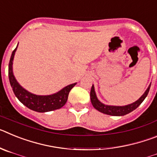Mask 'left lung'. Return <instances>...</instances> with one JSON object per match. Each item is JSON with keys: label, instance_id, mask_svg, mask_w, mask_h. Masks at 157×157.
I'll use <instances>...</instances> for the list:
<instances>
[{"label": "left lung", "instance_id": "1", "mask_svg": "<svg viewBox=\"0 0 157 157\" xmlns=\"http://www.w3.org/2000/svg\"><path fill=\"white\" fill-rule=\"evenodd\" d=\"M150 86L151 84L149 85V86L148 87V89L146 90L145 94L141 96V98H140L138 101H135L134 103L126 105V106H110V105H104V104H102L101 102H100V101H98V98H97V96H96L95 91H94V86H92V88H91L90 90L91 103H92L93 106L94 107V109H96L98 111H99V112H102V113H105V114L115 116H125V115L128 114V113L131 112L132 111H134V109H137V108L142 103V101L145 100V98H146L148 94H149Z\"/></svg>", "mask_w": 157, "mask_h": 157}]
</instances>
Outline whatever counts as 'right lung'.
Listing matches in <instances>:
<instances>
[{
	"label": "right lung",
	"mask_w": 157,
	"mask_h": 157,
	"mask_svg": "<svg viewBox=\"0 0 157 157\" xmlns=\"http://www.w3.org/2000/svg\"><path fill=\"white\" fill-rule=\"evenodd\" d=\"M16 48L12 52L9 64H8V78H9L12 90L15 95L16 96V98L25 106H27L28 109L35 111V112H46L62 108L67 101L71 90L76 85V83L71 84L64 87L63 90L52 95L38 96L30 94L19 85L12 73V61H13L14 55L16 51Z\"/></svg>",
	"instance_id": "add662e5"
}]
</instances>
